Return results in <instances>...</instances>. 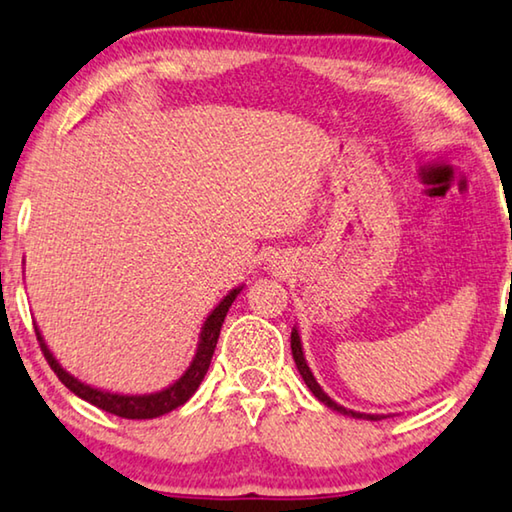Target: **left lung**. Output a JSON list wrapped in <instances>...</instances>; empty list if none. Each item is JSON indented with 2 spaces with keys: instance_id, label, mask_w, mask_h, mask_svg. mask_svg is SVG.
<instances>
[{
  "instance_id": "obj_1",
  "label": "left lung",
  "mask_w": 512,
  "mask_h": 512,
  "mask_svg": "<svg viewBox=\"0 0 512 512\" xmlns=\"http://www.w3.org/2000/svg\"><path fill=\"white\" fill-rule=\"evenodd\" d=\"M292 356H294L296 368H299L301 377H303V381H305V386H308L310 391H312V395H315V398H317L319 402H324L326 407H331L333 411H338V414H345V416H352V418H363V421H381V418H386L384 414H361V411L345 409V407H342V404L331 400L329 395L324 393V388L317 384L315 375H312V370L308 368V361H305L303 345H301V335H299V331H296V326L292 329Z\"/></svg>"
}]
</instances>
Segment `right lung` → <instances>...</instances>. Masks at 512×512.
Listing matches in <instances>:
<instances>
[{"label": "right lung", "mask_w": 512, "mask_h": 512, "mask_svg": "<svg viewBox=\"0 0 512 512\" xmlns=\"http://www.w3.org/2000/svg\"><path fill=\"white\" fill-rule=\"evenodd\" d=\"M243 285L234 287L230 294L223 296V301H220L216 308L209 312V317L204 319L202 324V331H200V342H197V352L193 356V361L186 368V372L177 379L172 381L170 386L160 388L156 393H142V395H128V393H112V391H105V388H96L91 384H85V381H80L78 377H73L71 372H66L61 368V363L55 358V354L50 352L48 342L38 331L36 326V338H38V345H41V352L45 356V361L50 363V368L55 370V375L59 377L61 384H64L68 391H73L78 398L87 400L89 404H94V407L108 411V414L114 416H121V418H133V421H142V418H156V416H163V414H170L172 409L181 407L183 402H188L193 398V393L197 391V386L202 384L204 375H207L209 365H211V356H213V349L218 345V335L220 329H223V322L227 317V310L232 308V303L236 296L241 294Z\"/></svg>", "instance_id": "obj_1"}]
</instances>
